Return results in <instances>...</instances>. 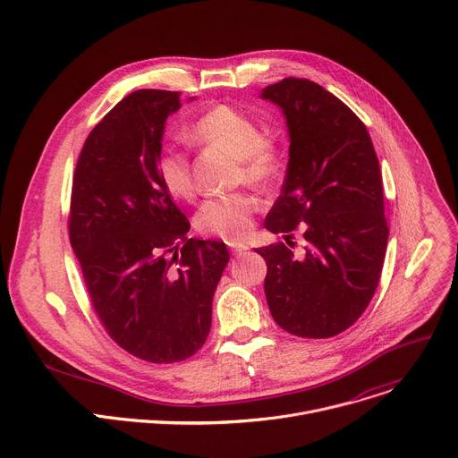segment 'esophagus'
<instances>
[{
	"instance_id": "34e87169",
	"label": "esophagus",
	"mask_w": 458,
	"mask_h": 458,
	"mask_svg": "<svg viewBox=\"0 0 458 458\" xmlns=\"http://www.w3.org/2000/svg\"><path fill=\"white\" fill-rule=\"evenodd\" d=\"M227 247H229V250H231L233 254H242V252H245V250L249 249L245 243H240V242H229Z\"/></svg>"
}]
</instances>
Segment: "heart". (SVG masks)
Instances as JSON below:
<instances>
[{"instance_id":"b5f03b06","label":"heart","mask_w":458,"mask_h":458,"mask_svg":"<svg viewBox=\"0 0 458 458\" xmlns=\"http://www.w3.org/2000/svg\"><path fill=\"white\" fill-rule=\"evenodd\" d=\"M188 136L191 141L225 148L240 161V181L252 186H267L279 170V154L276 145L263 138L256 120L231 106H216L204 113ZM157 174L166 191L188 200L195 195V181L190 156L177 148L166 147L157 157ZM256 213V200L249 193H233L208 199L197 213V227L208 234L234 242L243 238Z\"/></svg>"}]
</instances>
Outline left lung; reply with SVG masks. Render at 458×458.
I'll return each mask as SVG.
<instances>
[{
    "instance_id": "left-lung-1",
    "label": "left lung",
    "mask_w": 458,
    "mask_h": 458,
    "mask_svg": "<svg viewBox=\"0 0 458 458\" xmlns=\"http://www.w3.org/2000/svg\"><path fill=\"white\" fill-rule=\"evenodd\" d=\"M261 98L281 107L290 136L265 227L288 234L301 225L304 236L297 254L281 242L256 249L267 302L284 331L329 338L360 318L379 283L388 240L379 163L361 120L322 86L290 77Z\"/></svg>"
}]
</instances>
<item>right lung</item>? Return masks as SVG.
<instances>
[{"instance_id":"add662e5","label":"right lung","mask_w":458,"mask_h":458,"mask_svg":"<svg viewBox=\"0 0 458 458\" xmlns=\"http://www.w3.org/2000/svg\"><path fill=\"white\" fill-rule=\"evenodd\" d=\"M179 107L175 91L125 97L88 136L72 188L70 242L91 304L122 349L152 363L204 345L229 261L225 243L188 238L157 174L165 123Z\"/></svg>"}]
</instances>
